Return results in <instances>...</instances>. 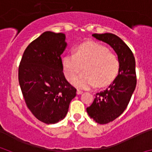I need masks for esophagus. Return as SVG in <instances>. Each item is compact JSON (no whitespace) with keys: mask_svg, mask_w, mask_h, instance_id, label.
I'll use <instances>...</instances> for the list:
<instances>
[{"mask_svg":"<svg viewBox=\"0 0 152 152\" xmlns=\"http://www.w3.org/2000/svg\"><path fill=\"white\" fill-rule=\"evenodd\" d=\"M82 93H83L82 91H80V90H78V89L77 90V94H81Z\"/></svg>","mask_w":152,"mask_h":152,"instance_id":"34e87169","label":"esophagus"}]
</instances>
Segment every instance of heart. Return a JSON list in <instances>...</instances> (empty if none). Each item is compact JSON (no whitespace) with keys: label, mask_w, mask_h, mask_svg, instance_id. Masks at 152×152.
<instances>
[{"label":"heart","mask_w":152,"mask_h":152,"mask_svg":"<svg viewBox=\"0 0 152 152\" xmlns=\"http://www.w3.org/2000/svg\"><path fill=\"white\" fill-rule=\"evenodd\" d=\"M86 72L75 77L83 69ZM117 57L101 44L88 42L77 45L74 54L65 55L62 58V70L68 80L77 88L87 89L97 84L105 86L112 82L119 71Z\"/></svg>","instance_id":"obj_1"}]
</instances>
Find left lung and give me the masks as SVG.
<instances>
[{"label": "left lung", "mask_w": 152, "mask_h": 152, "mask_svg": "<svg viewBox=\"0 0 152 152\" xmlns=\"http://www.w3.org/2000/svg\"><path fill=\"white\" fill-rule=\"evenodd\" d=\"M109 44L116 52L119 63V74L104 91L96 93L94 102L87 108L96 123L107 124L119 117L126 109L136 86L135 61L132 52L121 39L112 33L92 35Z\"/></svg>", "instance_id": "1"}]
</instances>
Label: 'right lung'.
Returning <instances> with one entry per match:
<instances>
[{"mask_svg": "<svg viewBox=\"0 0 152 152\" xmlns=\"http://www.w3.org/2000/svg\"><path fill=\"white\" fill-rule=\"evenodd\" d=\"M64 40L63 33L45 32L26 47L19 65V83L26 106L46 124L62 120L76 96L77 90L62 72Z\"/></svg>", "mask_w": 152, "mask_h": 152, "instance_id": "obj_1", "label": "right lung"}]
</instances>
